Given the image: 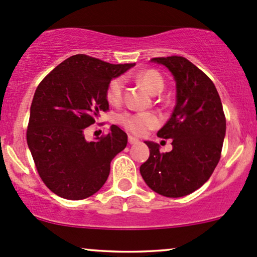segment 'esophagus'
<instances>
[{
    "instance_id": "obj_1",
    "label": "esophagus",
    "mask_w": 257,
    "mask_h": 257,
    "mask_svg": "<svg viewBox=\"0 0 257 257\" xmlns=\"http://www.w3.org/2000/svg\"><path fill=\"white\" fill-rule=\"evenodd\" d=\"M138 142V140L136 137H134V136H128V143L130 144H135V143H137Z\"/></svg>"
}]
</instances>
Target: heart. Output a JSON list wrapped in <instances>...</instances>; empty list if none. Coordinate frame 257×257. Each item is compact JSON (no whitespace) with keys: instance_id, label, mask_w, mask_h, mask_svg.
Instances as JSON below:
<instances>
[{"instance_id":"obj_1","label":"heart","mask_w":257,"mask_h":257,"mask_svg":"<svg viewBox=\"0 0 257 257\" xmlns=\"http://www.w3.org/2000/svg\"><path fill=\"white\" fill-rule=\"evenodd\" d=\"M135 79L141 85L148 90L149 93L158 94L163 91L164 82L163 76L154 69H146V70L138 71L135 75ZM123 93V79L122 77H114L109 81L105 90V97L110 104L117 105L122 100ZM117 122L126 128L127 131L132 132L137 136H143L149 130L157 128L160 123V119L157 114L153 111H143V113H131L126 111L119 115Z\"/></svg>"}]
</instances>
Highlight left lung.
<instances>
[{"mask_svg": "<svg viewBox=\"0 0 257 257\" xmlns=\"http://www.w3.org/2000/svg\"><path fill=\"white\" fill-rule=\"evenodd\" d=\"M169 68L176 80L177 100L171 117L158 131L172 141V151L161 153L159 144L146 142L148 160L140 167L144 182L158 194L180 198L200 188L221 158L226 116L214 82L181 56L153 58Z\"/></svg>", "mask_w": 257, "mask_h": 257, "instance_id": "8db88e82", "label": "left lung"}]
</instances>
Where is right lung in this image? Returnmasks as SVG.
<instances>
[{"label":"right lung","mask_w":257,"mask_h":257,"mask_svg":"<svg viewBox=\"0 0 257 257\" xmlns=\"http://www.w3.org/2000/svg\"><path fill=\"white\" fill-rule=\"evenodd\" d=\"M134 65L75 54L39 83L27 141L42 182L54 194L80 200L105 183L110 161L125 149L127 135L113 125L108 135L87 142L85 131L109 110L105 97L109 81Z\"/></svg>","instance_id":"1"}]
</instances>
